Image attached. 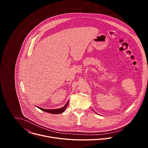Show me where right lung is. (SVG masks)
<instances>
[{
	"instance_id": "right-lung-1",
	"label": "right lung",
	"mask_w": 148,
	"mask_h": 148,
	"mask_svg": "<svg viewBox=\"0 0 148 148\" xmlns=\"http://www.w3.org/2000/svg\"><path fill=\"white\" fill-rule=\"evenodd\" d=\"M68 103H69V101L67 102V103L64 105V107L61 108H58V109H54V110H47V109H44V108H40L39 107H37L36 106L37 108H38L39 109H40L41 110L45 112H48V113H50V114H61L63 112H64L67 107L68 105Z\"/></svg>"
}]
</instances>
